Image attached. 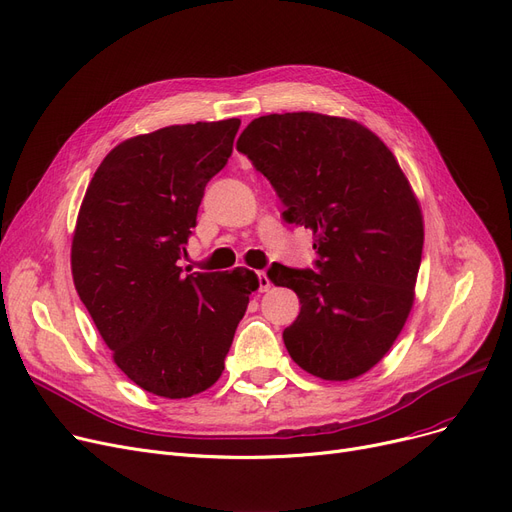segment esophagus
<instances>
[{"mask_svg": "<svg viewBox=\"0 0 512 512\" xmlns=\"http://www.w3.org/2000/svg\"><path fill=\"white\" fill-rule=\"evenodd\" d=\"M257 278H259V290H261V292H265V290H270V288H272V280L267 278V274H265V272H257Z\"/></svg>", "mask_w": 512, "mask_h": 512, "instance_id": "34e87169", "label": "esophagus"}]
</instances>
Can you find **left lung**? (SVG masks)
<instances>
[{
  "instance_id": "obj_1",
  "label": "left lung",
  "mask_w": 512,
  "mask_h": 512,
  "mask_svg": "<svg viewBox=\"0 0 512 512\" xmlns=\"http://www.w3.org/2000/svg\"><path fill=\"white\" fill-rule=\"evenodd\" d=\"M236 149L272 182L288 224L313 230L317 270L274 263L301 313L284 330L301 369L355 380L390 351L415 303L423 215L386 143L357 120L317 112L255 118Z\"/></svg>"
}]
</instances>
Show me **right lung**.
I'll return each mask as SVG.
<instances>
[{"label":"right lung","mask_w":512,"mask_h":512,"mask_svg":"<svg viewBox=\"0 0 512 512\" xmlns=\"http://www.w3.org/2000/svg\"><path fill=\"white\" fill-rule=\"evenodd\" d=\"M240 120L176 124L116 145L93 174L72 234L80 301L143 390L188 398L220 380L259 278L247 267L182 274L205 184L232 153Z\"/></svg>","instance_id":"right-lung-1"}]
</instances>
